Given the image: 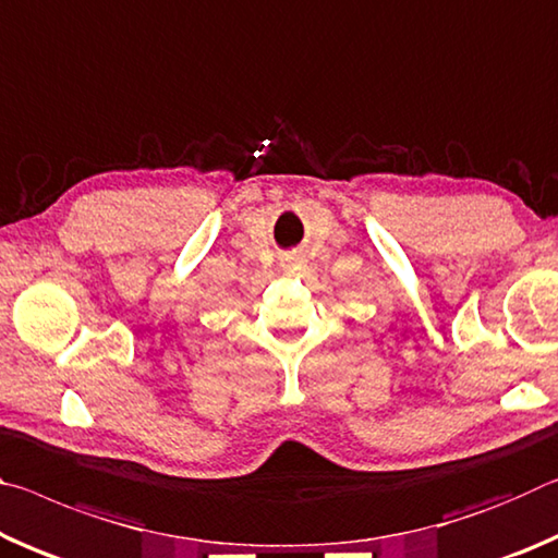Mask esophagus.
Segmentation results:
<instances>
[{
  "mask_svg": "<svg viewBox=\"0 0 558 558\" xmlns=\"http://www.w3.org/2000/svg\"><path fill=\"white\" fill-rule=\"evenodd\" d=\"M301 264H304V259H301L299 254H287V257H281V269L284 271H294Z\"/></svg>",
  "mask_w": 558,
  "mask_h": 558,
  "instance_id": "obj_1",
  "label": "esophagus"
}]
</instances>
